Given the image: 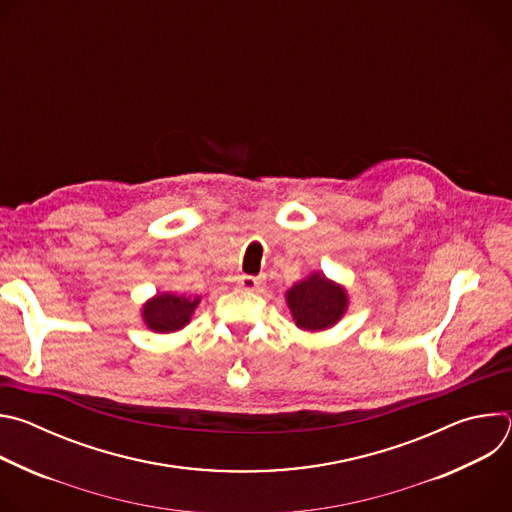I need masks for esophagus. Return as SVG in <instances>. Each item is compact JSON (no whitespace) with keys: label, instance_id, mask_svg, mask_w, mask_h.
Wrapping results in <instances>:
<instances>
[{"label":"esophagus","instance_id":"1","mask_svg":"<svg viewBox=\"0 0 512 512\" xmlns=\"http://www.w3.org/2000/svg\"><path fill=\"white\" fill-rule=\"evenodd\" d=\"M263 285V277H255V275H241L239 277V287L247 289V291H255Z\"/></svg>","mask_w":512,"mask_h":512}]
</instances>
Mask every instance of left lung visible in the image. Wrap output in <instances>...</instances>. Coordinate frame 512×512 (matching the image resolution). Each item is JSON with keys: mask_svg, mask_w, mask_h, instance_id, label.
I'll list each match as a JSON object with an SVG mask.
<instances>
[{"mask_svg": "<svg viewBox=\"0 0 512 512\" xmlns=\"http://www.w3.org/2000/svg\"><path fill=\"white\" fill-rule=\"evenodd\" d=\"M285 300L296 326L308 332L332 328L348 306L346 289L330 281L324 273H312L294 283V287L287 289Z\"/></svg>", "mask_w": 512, "mask_h": 512, "instance_id": "left-lung-1", "label": "left lung"}]
</instances>
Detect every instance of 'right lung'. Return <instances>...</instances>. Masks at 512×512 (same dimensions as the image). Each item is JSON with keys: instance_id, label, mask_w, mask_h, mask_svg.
Instances as JSON below:
<instances>
[{"instance_id": "obj_1", "label": "right lung", "mask_w": 512, "mask_h": 512, "mask_svg": "<svg viewBox=\"0 0 512 512\" xmlns=\"http://www.w3.org/2000/svg\"><path fill=\"white\" fill-rule=\"evenodd\" d=\"M198 304H200V298L158 294L143 304L141 318L150 330L168 334V332L182 330L190 322Z\"/></svg>"}]
</instances>
